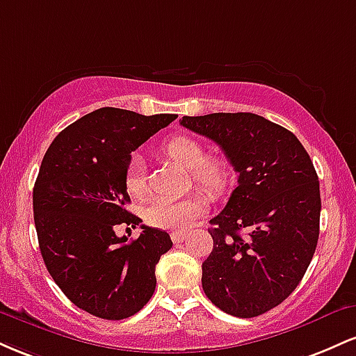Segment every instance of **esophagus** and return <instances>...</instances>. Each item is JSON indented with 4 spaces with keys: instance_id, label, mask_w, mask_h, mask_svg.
<instances>
[{
    "instance_id": "esophagus-1",
    "label": "esophagus",
    "mask_w": 356,
    "mask_h": 356,
    "mask_svg": "<svg viewBox=\"0 0 356 356\" xmlns=\"http://www.w3.org/2000/svg\"><path fill=\"white\" fill-rule=\"evenodd\" d=\"M186 238H187L186 232H172V234H170V239H172V243H174V244L182 243V241L186 239Z\"/></svg>"
}]
</instances>
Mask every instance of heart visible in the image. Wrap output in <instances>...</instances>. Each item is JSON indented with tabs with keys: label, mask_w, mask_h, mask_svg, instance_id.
Returning <instances> with one entry per match:
<instances>
[{
	"label": "heart",
	"mask_w": 356,
	"mask_h": 356,
	"mask_svg": "<svg viewBox=\"0 0 356 356\" xmlns=\"http://www.w3.org/2000/svg\"><path fill=\"white\" fill-rule=\"evenodd\" d=\"M162 152L184 169L191 170L195 186L219 195L227 191L232 182V169L222 157H207L206 147L189 136H174L162 144ZM125 191L132 197H140L145 192L144 164L138 155H132L124 175ZM207 201L201 194H191L182 199L157 197L147 202L142 209V219L147 226L167 231H184L195 219L206 214Z\"/></svg>",
	"instance_id": "heart-1"
}]
</instances>
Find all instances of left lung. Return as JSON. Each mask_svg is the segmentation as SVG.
Segmentation results:
<instances>
[{"instance_id":"obj_1","label":"left lung","mask_w":356,"mask_h":356,"mask_svg":"<svg viewBox=\"0 0 356 356\" xmlns=\"http://www.w3.org/2000/svg\"><path fill=\"white\" fill-rule=\"evenodd\" d=\"M181 125L214 140L239 174L226 207L211 219L204 293L224 313L259 316L295 291L313 259L316 170L295 134L256 113L182 117Z\"/></svg>"}]
</instances>
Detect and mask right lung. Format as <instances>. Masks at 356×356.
Segmentation results:
<instances>
[{"mask_svg": "<svg viewBox=\"0 0 356 356\" xmlns=\"http://www.w3.org/2000/svg\"><path fill=\"white\" fill-rule=\"evenodd\" d=\"M175 118L104 107L61 130L44 154L33 187L40 251L65 296L93 316L124 320L154 295L155 264L172 248L170 236L140 226L127 243L113 227L142 222L125 209L127 164Z\"/></svg>", "mask_w": 356, "mask_h": 356, "instance_id": "obj_1", "label": "right lung"}]
</instances>
